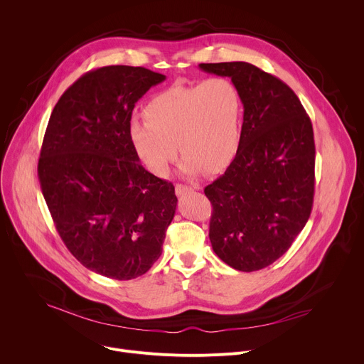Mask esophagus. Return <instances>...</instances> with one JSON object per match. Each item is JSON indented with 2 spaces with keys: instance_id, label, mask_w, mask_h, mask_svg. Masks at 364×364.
Returning <instances> with one entry per match:
<instances>
[{
  "instance_id": "obj_1",
  "label": "esophagus",
  "mask_w": 364,
  "mask_h": 364,
  "mask_svg": "<svg viewBox=\"0 0 364 364\" xmlns=\"http://www.w3.org/2000/svg\"><path fill=\"white\" fill-rule=\"evenodd\" d=\"M188 191H193V187L186 186V184H177V186H176V194H177V196H183V194H186V193H188Z\"/></svg>"
}]
</instances>
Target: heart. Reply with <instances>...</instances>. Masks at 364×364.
Returning a JSON list of instances; mask_svg holds the SVG:
<instances>
[{
	"label": "heart",
	"mask_w": 364,
	"mask_h": 364,
	"mask_svg": "<svg viewBox=\"0 0 364 364\" xmlns=\"http://www.w3.org/2000/svg\"><path fill=\"white\" fill-rule=\"evenodd\" d=\"M145 121L129 124L131 144L149 173L167 176L177 155L183 171L218 173L236 157L242 142L243 97L233 80L209 77L194 85H173L149 99Z\"/></svg>",
	"instance_id": "1"
}]
</instances>
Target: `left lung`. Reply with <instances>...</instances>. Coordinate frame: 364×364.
Listing matches in <instances>:
<instances>
[{
    "instance_id": "8db88e82",
    "label": "left lung",
    "mask_w": 364,
    "mask_h": 364,
    "mask_svg": "<svg viewBox=\"0 0 364 364\" xmlns=\"http://www.w3.org/2000/svg\"><path fill=\"white\" fill-rule=\"evenodd\" d=\"M198 66L230 77L243 97L239 152L225 174L204 188L213 205L209 237L225 264L259 271L291 247L313 210V124L277 76L246 62Z\"/></svg>"
}]
</instances>
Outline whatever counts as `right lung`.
<instances>
[{
  "mask_svg": "<svg viewBox=\"0 0 364 364\" xmlns=\"http://www.w3.org/2000/svg\"><path fill=\"white\" fill-rule=\"evenodd\" d=\"M166 76L105 66L59 99L44 134L38 180L66 247L87 269L128 281L160 257L177 205L174 186L148 173L129 139L135 103Z\"/></svg>",
  "mask_w": 364,
  "mask_h": 364,
  "instance_id": "1",
  "label": "right lung"
}]
</instances>
